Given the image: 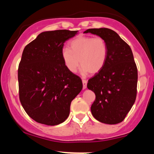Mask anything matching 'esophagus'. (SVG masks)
I'll list each match as a JSON object with an SVG mask.
<instances>
[{"label":"esophagus","instance_id":"obj_1","mask_svg":"<svg viewBox=\"0 0 154 154\" xmlns=\"http://www.w3.org/2000/svg\"><path fill=\"white\" fill-rule=\"evenodd\" d=\"M87 83H88V81L86 80V79H82V84H83V89H85L86 88H87Z\"/></svg>","mask_w":154,"mask_h":154}]
</instances>
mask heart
Returning a JSON list of instances; mask_svg holds the SVG:
<instances>
[{
	"label": "heart",
	"mask_w": 154,
	"mask_h": 154,
	"mask_svg": "<svg viewBox=\"0 0 154 154\" xmlns=\"http://www.w3.org/2000/svg\"><path fill=\"white\" fill-rule=\"evenodd\" d=\"M61 54L68 71L75 72L80 63L83 74L95 75L105 65L109 48L103 38L78 36L70 42L69 49L63 48Z\"/></svg>",
	"instance_id": "1"
}]
</instances>
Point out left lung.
Wrapping results in <instances>:
<instances>
[{"mask_svg":"<svg viewBox=\"0 0 154 154\" xmlns=\"http://www.w3.org/2000/svg\"><path fill=\"white\" fill-rule=\"evenodd\" d=\"M105 39L109 54L105 65L88 80L87 87L94 92L93 116L109 125L122 122L133 106L137 95V69L130 45L108 28L88 29Z\"/></svg>","mask_w":154,"mask_h":154,"instance_id":"1","label":"left lung"}]
</instances>
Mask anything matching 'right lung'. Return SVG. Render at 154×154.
Masks as SVG:
<instances>
[{"label": "right lung", "instance_id": "add662e5", "mask_svg": "<svg viewBox=\"0 0 154 154\" xmlns=\"http://www.w3.org/2000/svg\"><path fill=\"white\" fill-rule=\"evenodd\" d=\"M77 32H43L23 51L18 68L19 100L37 122L62 123L69 115L72 100L82 91V79L67 70L61 54L65 41Z\"/></svg>", "mask_w": 154, "mask_h": 154}]
</instances>
